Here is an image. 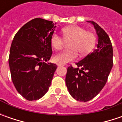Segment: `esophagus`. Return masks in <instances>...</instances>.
Returning <instances> with one entry per match:
<instances>
[{
    "mask_svg": "<svg viewBox=\"0 0 122 122\" xmlns=\"http://www.w3.org/2000/svg\"><path fill=\"white\" fill-rule=\"evenodd\" d=\"M57 65L60 66H65V64H60V63H58L57 64Z\"/></svg>",
    "mask_w": 122,
    "mask_h": 122,
    "instance_id": "esophagus-1",
    "label": "esophagus"
}]
</instances>
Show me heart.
Returning a JSON list of instances; mask_svg holds the SVG:
<instances>
[{
  "instance_id": "1",
  "label": "heart",
  "mask_w": 122,
  "mask_h": 122,
  "mask_svg": "<svg viewBox=\"0 0 122 122\" xmlns=\"http://www.w3.org/2000/svg\"><path fill=\"white\" fill-rule=\"evenodd\" d=\"M64 37L57 33L51 36V45L56 50L62 48L65 40L72 41L70 43L71 49L64 50L54 56V62L66 64L77 58L78 52L81 55L89 54L94 48L96 37L90 31H87L84 28L77 25L65 27L62 29Z\"/></svg>"
}]
</instances>
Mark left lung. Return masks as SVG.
I'll list each match as a JSON object with an SVG mask.
<instances>
[{"label":"left lung","instance_id":"8db88e82","mask_svg":"<svg viewBox=\"0 0 122 122\" xmlns=\"http://www.w3.org/2000/svg\"><path fill=\"white\" fill-rule=\"evenodd\" d=\"M87 22L94 26L98 36L97 48L76 63L77 68L68 66L65 79L70 94L81 102L90 101L102 90L113 64V47L108 35L96 22Z\"/></svg>","mask_w":122,"mask_h":122}]
</instances>
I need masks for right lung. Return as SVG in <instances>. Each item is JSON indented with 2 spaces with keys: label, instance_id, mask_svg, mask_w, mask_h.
Listing matches in <instances>:
<instances>
[{
  "label": "right lung",
  "instance_id": "right-lung-1",
  "mask_svg": "<svg viewBox=\"0 0 122 122\" xmlns=\"http://www.w3.org/2000/svg\"><path fill=\"white\" fill-rule=\"evenodd\" d=\"M53 21L33 19L21 27L12 41L9 64L12 81L21 96L36 101L48 91L57 66L46 63L52 54Z\"/></svg>",
  "mask_w": 122,
  "mask_h": 122
}]
</instances>
